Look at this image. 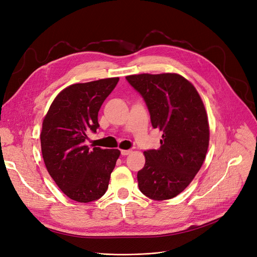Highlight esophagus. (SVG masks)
I'll use <instances>...</instances> for the list:
<instances>
[{"label":"esophagus","mask_w":257,"mask_h":257,"mask_svg":"<svg viewBox=\"0 0 257 257\" xmlns=\"http://www.w3.org/2000/svg\"><path fill=\"white\" fill-rule=\"evenodd\" d=\"M130 153H131L130 150H123V151H121V155H122V156H127V155H129Z\"/></svg>","instance_id":"esophagus-1"}]
</instances>
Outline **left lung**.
<instances>
[{"instance_id": "8db88e82", "label": "left lung", "mask_w": 257, "mask_h": 257, "mask_svg": "<svg viewBox=\"0 0 257 257\" xmlns=\"http://www.w3.org/2000/svg\"><path fill=\"white\" fill-rule=\"evenodd\" d=\"M128 83L142 95L154 128L163 132L158 150L145 152V167L137 173L141 192L163 201L180 194L205 160L209 126L196 88L177 74L132 75Z\"/></svg>"}]
</instances>
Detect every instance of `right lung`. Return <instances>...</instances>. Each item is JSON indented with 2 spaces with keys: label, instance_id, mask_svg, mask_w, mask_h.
<instances>
[{
  "label": "right lung",
  "instance_id": "1",
  "mask_svg": "<svg viewBox=\"0 0 257 257\" xmlns=\"http://www.w3.org/2000/svg\"><path fill=\"white\" fill-rule=\"evenodd\" d=\"M119 78L74 84L63 89L44 118L41 148L44 163L58 188L69 198L89 203L107 188L119 150L85 146L87 134L99 128L98 111Z\"/></svg>",
  "mask_w": 257,
  "mask_h": 257
}]
</instances>
